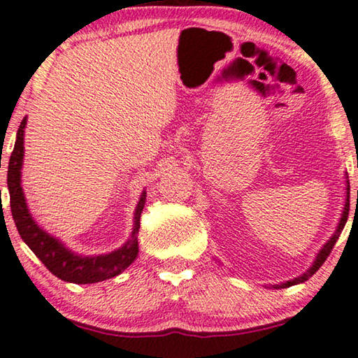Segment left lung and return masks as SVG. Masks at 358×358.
<instances>
[{"label":"left lung","mask_w":358,"mask_h":358,"mask_svg":"<svg viewBox=\"0 0 358 358\" xmlns=\"http://www.w3.org/2000/svg\"><path fill=\"white\" fill-rule=\"evenodd\" d=\"M347 184H349V180H347ZM345 190H347V199H345V205H344V211H343V216H341V220H339V224H338V229H336V232L333 236L329 237V241L324 243L323 247H321V250L318 252V255H317V258H315V262H313V265L310 266L307 271H305L303 274H300L299 278H295V279H292V281H287V282H282L281 286H274L276 289H279V287H291V286H295V284H300V282H305L307 281L308 278H312L315 273L318 271L320 269V266L323 265L324 263V260L326 258L329 257V253H331V250H333V247L336 245V242H338V239H339V236H341V232H343V229H344V226H345V222H347V216H349V199H350V187L349 185H347L345 187ZM357 196H358V192H357Z\"/></svg>","instance_id":"obj_1"}]
</instances>
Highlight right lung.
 Instances as JSON below:
<instances>
[{
	"instance_id": "1",
	"label": "right lung",
	"mask_w": 358,
	"mask_h": 358,
	"mask_svg": "<svg viewBox=\"0 0 358 358\" xmlns=\"http://www.w3.org/2000/svg\"><path fill=\"white\" fill-rule=\"evenodd\" d=\"M27 117L20 122L17 137H15L14 150L8 163V190L9 203H11L13 220L15 222L20 237L27 243L30 250L40 258V262L55 274L56 278L66 282L74 284H93L105 281L121 274L138 255L137 234L141 229V215L145 206L147 192L143 190L138 200L136 213H134V227L129 241L121 248L106 255L82 257L72 252L63 242L48 232L41 229L30 215L25 203L22 185H20V169L24 162V129Z\"/></svg>"
}]
</instances>
